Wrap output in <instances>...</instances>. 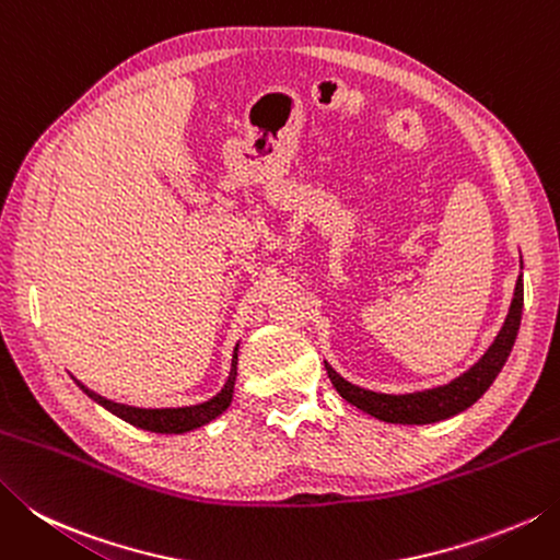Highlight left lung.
Here are the masks:
<instances>
[{
	"label": "left lung",
	"mask_w": 560,
	"mask_h": 560,
	"mask_svg": "<svg viewBox=\"0 0 560 560\" xmlns=\"http://www.w3.org/2000/svg\"><path fill=\"white\" fill-rule=\"evenodd\" d=\"M522 305H524V283L520 277L517 287H514V299L510 305V313L505 317V325L500 327V332L495 339H492L488 352L480 357L476 364L466 371V374L454 378L452 383H446V386L420 390V393H405V396H388V393H374V390L352 386V383L339 376L330 364H325L327 376H330L339 396L381 422L432 424V422L448 420L454 418V415L470 408V405L483 396V393L490 388V383L500 374V369L505 366V361L514 347V339H517V332H520Z\"/></svg>",
	"instance_id": "left-lung-1"
}]
</instances>
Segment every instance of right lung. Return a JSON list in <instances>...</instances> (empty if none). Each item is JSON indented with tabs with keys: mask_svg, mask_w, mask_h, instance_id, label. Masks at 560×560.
Listing matches in <instances>:
<instances>
[{
	"mask_svg": "<svg viewBox=\"0 0 560 560\" xmlns=\"http://www.w3.org/2000/svg\"><path fill=\"white\" fill-rule=\"evenodd\" d=\"M235 376H237V347L233 354V369H230V376H228V383L223 386V390L218 393V396H213L211 400H206L201 405H191V408H162V410L130 408V405H120V402L96 396L94 390L82 386L80 381H77V386H80L92 400L102 405V408L114 412L116 418L126 420L128 424L140 427V430H148V432H158V434H182V432L196 430V427H201V424H208L211 420H215L223 410H228L230 400H233Z\"/></svg>",
	"mask_w": 560,
	"mask_h": 560,
	"instance_id": "right-lung-1",
	"label": "right lung"
}]
</instances>
